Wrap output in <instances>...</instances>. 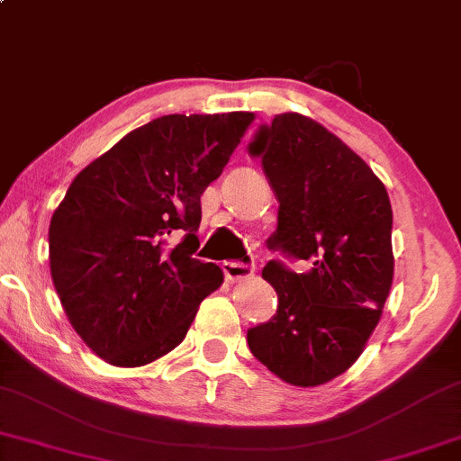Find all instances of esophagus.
Listing matches in <instances>:
<instances>
[{
    "label": "esophagus",
    "mask_w": 461,
    "mask_h": 461,
    "mask_svg": "<svg viewBox=\"0 0 461 461\" xmlns=\"http://www.w3.org/2000/svg\"><path fill=\"white\" fill-rule=\"evenodd\" d=\"M223 274L230 282H240L247 280L255 274L253 263H242V261H223Z\"/></svg>",
    "instance_id": "esophagus-1"
}]
</instances>
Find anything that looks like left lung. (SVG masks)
<instances>
[{
  "label": "left lung",
  "mask_w": 461,
  "mask_h": 461,
  "mask_svg": "<svg viewBox=\"0 0 461 461\" xmlns=\"http://www.w3.org/2000/svg\"><path fill=\"white\" fill-rule=\"evenodd\" d=\"M249 153L261 158L280 204L267 249L310 263L303 274L276 259L263 267L278 310L247 330L249 348L286 384H327L358 358L388 299V192L363 158L299 113L261 124Z\"/></svg>",
  "instance_id": "left-lung-1"
}]
</instances>
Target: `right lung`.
<instances>
[{"label":"right lung","instance_id":"add662e5","mask_svg":"<svg viewBox=\"0 0 461 461\" xmlns=\"http://www.w3.org/2000/svg\"><path fill=\"white\" fill-rule=\"evenodd\" d=\"M253 113L162 115L128 132L67 189L52 214L50 272L92 352L143 366L185 339L223 272L195 259L200 195L223 173Z\"/></svg>","mask_w":461,"mask_h":461}]
</instances>
